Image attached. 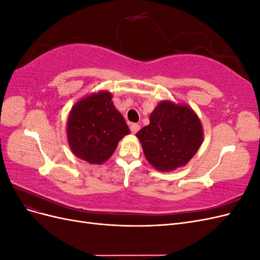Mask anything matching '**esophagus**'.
<instances>
[{
    "label": "esophagus",
    "instance_id": "obj_1",
    "mask_svg": "<svg viewBox=\"0 0 260 260\" xmlns=\"http://www.w3.org/2000/svg\"><path fill=\"white\" fill-rule=\"evenodd\" d=\"M130 130H131V132L133 133V135H135V133H137V132L140 130V124H138V123H132V124L130 125Z\"/></svg>",
    "mask_w": 260,
    "mask_h": 260
}]
</instances>
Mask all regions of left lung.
<instances>
[{"label":"left lung","instance_id":"left-lung-1","mask_svg":"<svg viewBox=\"0 0 260 260\" xmlns=\"http://www.w3.org/2000/svg\"><path fill=\"white\" fill-rule=\"evenodd\" d=\"M137 137L149 164L160 171L184 166L203 141L199 117L190 107L162 102L149 116V124Z\"/></svg>","mask_w":260,"mask_h":260}]
</instances>
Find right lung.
<instances>
[{"label": "right lung", "mask_w": 260, "mask_h": 260, "mask_svg": "<svg viewBox=\"0 0 260 260\" xmlns=\"http://www.w3.org/2000/svg\"><path fill=\"white\" fill-rule=\"evenodd\" d=\"M129 133L109 92H99L79 101L68 117L69 146L76 156L90 164L107 160L118 142Z\"/></svg>", "instance_id": "1"}]
</instances>
